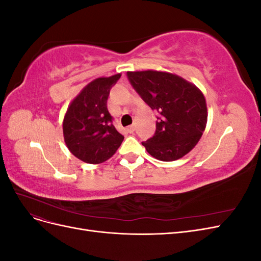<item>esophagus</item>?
<instances>
[{"instance_id": "obj_1", "label": "esophagus", "mask_w": 261, "mask_h": 261, "mask_svg": "<svg viewBox=\"0 0 261 261\" xmlns=\"http://www.w3.org/2000/svg\"><path fill=\"white\" fill-rule=\"evenodd\" d=\"M126 130H127V133H129V134H133L134 133V130H135V125H129V126H127V128H126Z\"/></svg>"}]
</instances>
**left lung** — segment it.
Listing matches in <instances>:
<instances>
[{
	"instance_id": "obj_1",
	"label": "left lung",
	"mask_w": 261,
	"mask_h": 261,
	"mask_svg": "<svg viewBox=\"0 0 261 261\" xmlns=\"http://www.w3.org/2000/svg\"><path fill=\"white\" fill-rule=\"evenodd\" d=\"M127 78L146 103L159 113L154 135L143 146L161 161H174L198 143L207 124L202 92L183 78L165 72H127Z\"/></svg>"
}]
</instances>
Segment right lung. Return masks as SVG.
Returning a JSON list of instances; mask_svg holds the SVG:
<instances>
[{
	"label": "right lung",
	"mask_w": 261,
	"mask_h": 261,
	"mask_svg": "<svg viewBox=\"0 0 261 261\" xmlns=\"http://www.w3.org/2000/svg\"><path fill=\"white\" fill-rule=\"evenodd\" d=\"M121 74L97 78L72 101L63 121V134L69 151L78 159L99 164L110 159L124 136L113 125L107 101Z\"/></svg>",
	"instance_id": "1"
}]
</instances>
